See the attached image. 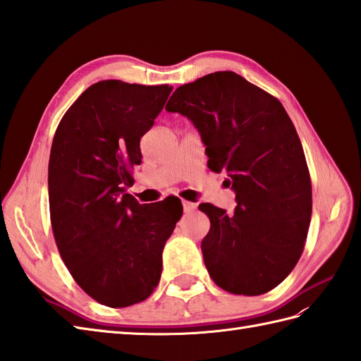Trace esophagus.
<instances>
[{"label":"esophagus","mask_w":361,"mask_h":361,"mask_svg":"<svg viewBox=\"0 0 361 361\" xmlns=\"http://www.w3.org/2000/svg\"><path fill=\"white\" fill-rule=\"evenodd\" d=\"M182 204H183V212H185V213L195 212V210H196V207H197V204H195V202H188V201H183Z\"/></svg>","instance_id":"1"}]
</instances>
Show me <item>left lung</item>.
Returning <instances> with one entry per match:
<instances>
[{
  "label": "left lung",
  "instance_id": "obj_1",
  "mask_svg": "<svg viewBox=\"0 0 361 361\" xmlns=\"http://www.w3.org/2000/svg\"><path fill=\"white\" fill-rule=\"evenodd\" d=\"M166 111L201 133L212 171H227L238 205L201 204L210 219L202 239L208 274L235 295H262L298 262L312 214V183L301 140L274 95L222 71L179 86Z\"/></svg>",
  "mask_w": 361,
  "mask_h": 361
}]
</instances>
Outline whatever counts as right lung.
<instances>
[{
    "instance_id": "add662e5",
    "label": "right lung",
    "mask_w": 361,
    "mask_h": 361,
    "mask_svg": "<svg viewBox=\"0 0 361 361\" xmlns=\"http://www.w3.org/2000/svg\"><path fill=\"white\" fill-rule=\"evenodd\" d=\"M171 91L103 80L72 103L54 135L47 185L55 244L75 283L103 306H133L153 293L183 212L178 199L139 204L126 193L142 135Z\"/></svg>"
}]
</instances>
